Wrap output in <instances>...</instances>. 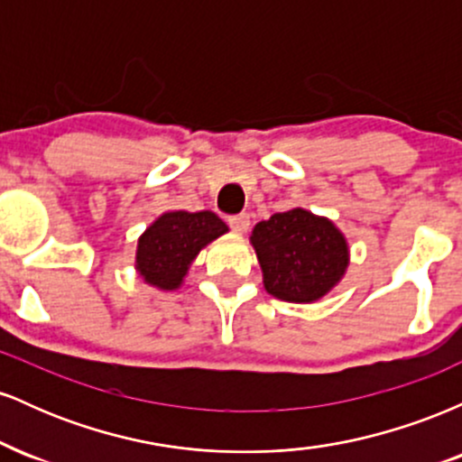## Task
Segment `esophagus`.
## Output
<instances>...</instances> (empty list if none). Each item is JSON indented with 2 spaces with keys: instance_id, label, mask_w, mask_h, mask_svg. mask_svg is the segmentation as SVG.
<instances>
[{
  "instance_id": "1",
  "label": "esophagus",
  "mask_w": 462,
  "mask_h": 462,
  "mask_svg": "<svg viewBox=\"0 0 462 462\" xmlns=\"http://www.w3.org/2000/svg\"><path fill=\"white\" fill-rule=\"evenodd\" d=\"M227 224H230V227L236 232V235H245L247 227H249V215L241 213V215L230 217V219H227Z\"/></svg>"
}]
</instances>
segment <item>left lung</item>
Here are the masks:
<instances>
[{"mask_svg":"<svg viewBox=\"0 0 462 462\" xmlns=\"http://www.w3.org/2000/svg\"><path fill=\"white\" fill-rule=\"evenodd\" d=\"M264 291L293 304H312L341 282L349 264L347 238L328 217L306 208L275 213L249 236Z\"/></svg>","mask_w":462,"mask_h":462,"instance_id":"left-lung-1","label":"left lung"}]
</instances>
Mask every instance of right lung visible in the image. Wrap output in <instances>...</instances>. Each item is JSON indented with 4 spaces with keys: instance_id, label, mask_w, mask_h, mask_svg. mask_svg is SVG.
Wrapping results in <instances>:
<instances>
[{
    "instance_id": "right-lung-1",
    "label": "right lung",
    "mask_w": 462,
    "mask_h": 462,
    "mask_svg": "<svg viewBox=\"0 0 462 462\" xmlns=\"http://www.w3.org/2000/svg\"><path fill=\"white\" fill-rule=\"evenodd\" d=\"M227 226L210 210H169L147 227L136 243L134 269L143 282L161 291H176L187 278L198 254Z\"/></svg>"
}]
</instances>
